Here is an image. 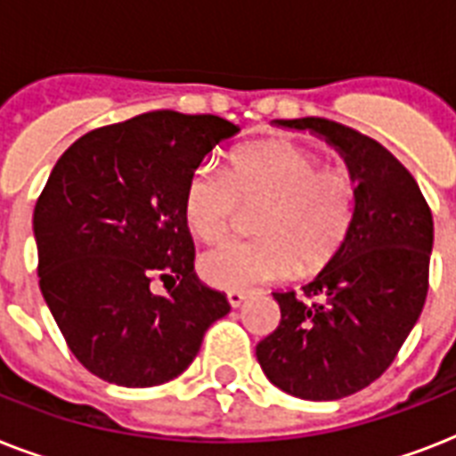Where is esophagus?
<instances>
[{
  "label": "esophagus",
  "mask_w": 456,
  "mask_h": 456,
  "mask_svg": "<svg viewBox=\"0 0 456 456\" xmlns=\"http://www.w3.org/2000/svg\"><path fill=\"white\" fill-rule=\"evenodd\" d=\"M246 298H248V293L246 291H227V300L232 307H241Z\"/></svg>",
  "instance_id": "obj_1"
}]
</instances>
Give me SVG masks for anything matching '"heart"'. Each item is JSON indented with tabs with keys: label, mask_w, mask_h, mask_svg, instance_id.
<instances>
[{
	"label": "heart",
	"mask_w": 456,
	"mask_h": 456,
	"mask_svg": "<svg viewBox=\"0 0 456 456\" xmlns=\"http://www.w3.org/2000/svg\"><path fill=\"white\" fill-rule=\"evenodd\" d=\"M243 206H263L257 239L224 241L200 257V274L217 289L241 291L289 274L312 277L338 257L357 217L360 182L346 165L293 142L243 146L222 167L199 160L182 193V217L203 241L232 229Z\"/></svg>",
	"instance_id": "b5f03b06"
}]
</instances>
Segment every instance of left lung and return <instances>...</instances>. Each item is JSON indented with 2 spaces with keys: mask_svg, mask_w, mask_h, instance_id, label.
<instances>
[{
  "mask_svg": "<svg viewBox=\"0 0 456 456\" xmlns=\"http://www.w3.org/2000/svg\"><path fill=\"white\" fill-rule=\"evenodd\" d=\"M331 144L360 182L357 217L338 257L296 291L257 343L265 376L303 400H340L367 388L395 360L428 293L433 215L417 179L376 139L326 118L277 120Z\"/></svg>",
  "mask_w": 456,
  "mask_h": 456,
  "instance_id": "8db88e82",
  "label": "left lung"
}]
</instances>
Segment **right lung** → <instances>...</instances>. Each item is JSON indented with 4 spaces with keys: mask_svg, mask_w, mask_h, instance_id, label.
Returning a JSON list of instances; mask_svg holds the SVG:
<instances>
[{
    "mask_svg": "<svg viewBox=\"0 0 456 456\" xmlns=\"http://www.w3.org/2000/svg\"><path fill=\"white\" fill-rule=\"evenodd\" d=\"M239 127L153 110L87 132L56 160L32 215L39 289L70 353L103 381L179 376L232 307L200 284L182 193L193 165ZM175 284L167 297L155 279Z\"/></svg>",
    "mask_w": 456,
    "mask_h": 456,
    "instance_id": "1",
    "label": "right lung"
}]
</instances>
